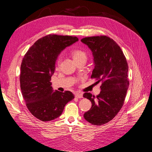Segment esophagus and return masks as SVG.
<instances>
[{"instance_id":"34e87169","label":"esophagus","mask_w":152,"mask_h":152,"mask_svg":"<svg viewBox=\"0 0 152 152\" xmlns=\"http://www.w3.org/2000/svg\"><path fill=\"white\" fill-rule=\"evenodd\" d=\"M75 96H76V97H77V98H78V99H81V98L83 97V94H82V93H76V94H75Z\"/></svg>"}]
</instances>
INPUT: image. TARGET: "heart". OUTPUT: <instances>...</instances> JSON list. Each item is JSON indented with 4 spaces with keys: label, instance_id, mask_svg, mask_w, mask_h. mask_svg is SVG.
Here are the masks:
<instances>
[{
    "label": "heart",
    "instance_id": "heart-1",
    "mask_svg": "<svg viewBox=\"0 0 152 152\" xmlns=\"http://www.w3.org/2000/svg\"><path fill=\"white\" fill-rule=\"evenodd\" d=\"M71 55L73 57V59L74 61L78 60L80 59H81L82 57H86V55L84 51H83L80 50L78 49H74L71 51ZM61 63V58L59 57L57 60V64L58 66Z\"/></svg>",
    "mask_w": 152,
    "mask_h": 152
}]
</instances>
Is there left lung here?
I'll use <instances>...</instances> for the list:
<instances>
[{
  "instance_id": "8db88e82",
  "label": "left lung",
  "mask_w": 152,
  "mask_h": 152,
  "mask_svg": "<svg viewBox=\"0 0 152 152\" xmlns=\"http://www.w3.org/2000/svg\"><path fill=\"white\" fill-rule=\"evenodd\" d=\"M81 42L92 52L95 66L91 78L102 82L97 96L83 94L92 104L83 117L90 124L101 125L111 121L124 104L129 85L128 64L120 47L108 37H86Z\"/></svg>"
}]
</instances>
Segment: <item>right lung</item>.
I'll list each match as a JSON object with an SVG mask.
<instances>
[{"label": "right lung", "instance_id": "right-lung-1", "mask_svg": "<svg viewBox=\"0 0 152 152\" xmlns=\"http://www.w3.org/2000/svg\"><path fill=\"white\" fill-rule=\"evenodd\" d=\"M78 41L76 37L48 35L38 40L23 59L20 74L23 97L28 110L41 121L59 117L64 106L74 98L69 91H54L50 81L61 51Z\"/></svg>", "mask_w": 152, "mask_h": 152}]
</instances>
